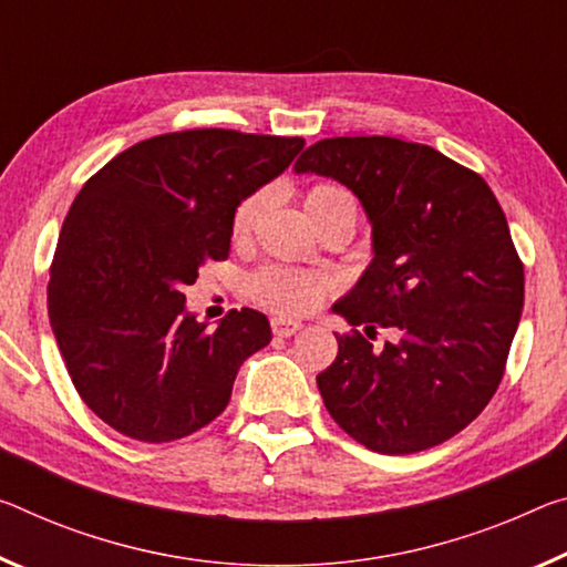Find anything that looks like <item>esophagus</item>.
Listing matches in <instances>:
<instances>
[{"label": "esophagus", "mask_w": 567, "mask_h": 567, "mask_svg": "<svg viewBox=\"0 0 567 567\" xmlns=\"http://www.w3.org/2000/svg\"><path fill=\"white\" fill-rule=\"evenodd\" d=\"M300 328H302V322H298V320H285V318H275L272 320V332H275L277 338H290Z\"/></svg>", "instance_id": "1"}]
</instances>
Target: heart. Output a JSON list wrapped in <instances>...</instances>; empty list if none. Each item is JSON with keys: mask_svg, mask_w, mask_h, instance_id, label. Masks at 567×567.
<instances>
[{"mask_svg": "<svg viewBox=\"0 0 567 567\" xmlns=\"http://www.w3.org/2000/svg\"><path fill=\"white\" fill-rule=\"evenodd\" d=\"M267 204V192H251L237 204L231 214V239L245 241L255 231L259 217H262ZM305 206L310 217L322 229L332 219H350L355 224L358 204L348 188L338 184H316L305 192ZM332 292V280L322 272L282 265H267L257 269L247 280V295L259 308L285 318L308 316Z\"/></svg>", "mask_w": 567, "mask_h": 567, "instance_id": "obj_1", "label": "heart"}]
</instances>
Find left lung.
<instances>
[{
  "instance_id": "1",
  "label": "left lung",
  "mask_w": 567,
  "mask_h": 567,
  "mask_svg": "<svg viewBox=\"0 0 567 567\" xmlns=\"http://www.w3.org/2000/svg\"><path fill=\"white\" fill-rule=\"evenodd\" d=\"M295 171L338 178L373 224V262L332 308L353 330L318 375L328 413L379 454L460 434L499 389L523 316L525 265L497 196L477 171L391 136L322 138Z\"/></svg>"
}]
</instances>
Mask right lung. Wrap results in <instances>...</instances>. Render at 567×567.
I'll use <instances>...</instances> for the list:
<instances>
[{
  "mask_svg": "<svg viewBox=\"0 0 567 567\" xmlns=\"http://www.w3.org/2000/svg\"><path fill=\"white\" fill-rule=\"evenodd\" d=\"M305 141L229 128L154 136L107 161L70 206L48 308L85 406L123 436L166 444L227 409L245 358L272 340L262 312L217 330L184 310L199 267L229 257L231 214Z\"/></svg>",
  "mask_w": 567,
  "mask_h": 567,
  "instance_id": "1",
  "label": "right lung"
}]
</instances>
